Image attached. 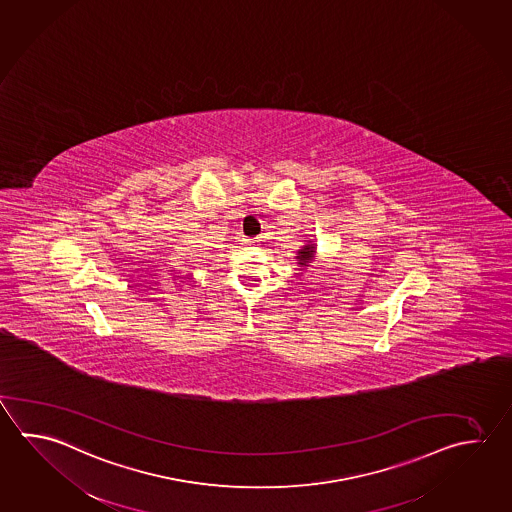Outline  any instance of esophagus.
<instances>
[{
	"label": "esophagus",
	"mask_w": 512,
	"mask_h": 512,
	"mask_svg": "<svg viewBox=\"0 0 512 512\" xmlns=\"http://www.w3.org/2000/svg\"><path fill=\"white\" fill-rule=\"evenodd\" d=\"M244 242H246V244H251V242H253V239H244Z\"/></svg>",
	"instance_id": "obj_1"
}]
</instances>
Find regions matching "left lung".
Returning a JSON list of instances; mask_svg holds the SVG:
<instances>
[{"label": "left lung", "mask_w": 512, "mask_h": 512, "mask_svg": "<svg viewBox=\"0 0 512 512\" xmlns=\"http://www.w3.org/2000/svg\"><path fill=\"white\" fill-rule=\"evenodd\" d=\"M311 257H313V246H306L304 250L299 251V264H302V266H306L309 261H311Z\"/></svg>", "instance_id": "left-lung-1"}]
</instances>
